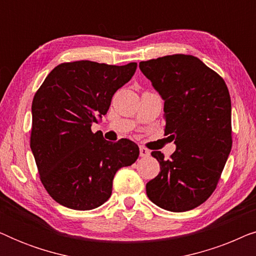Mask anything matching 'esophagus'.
Listing matches in <instances>:
<instances>
[{"label":"esophagus","instance_id":"34e87169","mask_svg":"<svg viewBox=\"0 0 256 256\" xmlns=\"http://www.w3.org/2000/svg\"><path fill=\"white\" fill-rule=\"evenodd\" d=\"M140 156L141 157H149L150 156V152L146 148H144V146H141V148H140Z\"/></svg>","mask_w":256,"mask_h":256}]
</instances>
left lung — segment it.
I'll return each instance as SVG.
<instances>
[{"instance_id": "1", "label": "left lung", "mask_w": 256, "mask_h": 256, "mask_svg": "<svg viewBox=\"0 0 256 256\" xmlns=\"http://www.w3.org/2000/svg\"><path fill=\"white\" fill-rule=\"evenodd\" d=\"M140 70L164 100V130L176 144L169 160L152 152L160 171L146 183V196L166 211H188L216 190L232 149L228 88L218 73L190 54L141 62Z\"/></svg>"}]
</instances>
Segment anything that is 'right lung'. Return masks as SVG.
<instances>
[{
  "label": "right lung",
  "instance_id": "right-lung-1",
  "mask_svg": "<svg viewBox=\"0 0 256 256\" xmlns=\"http://www.w3.org/2000/svg\"><path fill=\"white\" fill-rule=\"evenodd\" d=\"M136 68V62H62L34 94L31 152L45 190L65 208H99L110 197L116 171L138 160L140 149L130 140L113 143L90 129Z\"/></svg>",
  "mask_w": 256,
  "mask_h": 256
}]
</instances>
